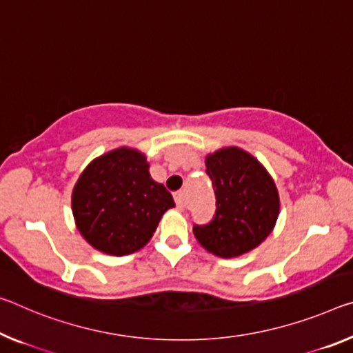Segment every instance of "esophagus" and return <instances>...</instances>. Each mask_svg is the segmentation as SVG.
<instances>
[{"label":"esophagus","instance_id":"obj_1","mask_svg":"<svg viewBox=\"0 0 353 353\" xmlns=\"http://www.w3.org/2000/svg\"><path fill=\"white\" fill-rule=\"evenodd\" d=\"M174 199H176V204H177L179 209H185V207H187L185 193H183V192H176L174 193Z\"/></svg>","mask_w":353,"mask_h":353}]
</instances>
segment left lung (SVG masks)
<instances>
[{
    "label": "left lung",
    "instance_id": "1",
    "mask_svg": "<svg viewBox=\"0 0 353 353\" xmlns=\"http://www.w3.org/2000/svg\"><path fill=\"white\" fill-rule=\"evenodd\" d=\"M205 171L216 196L215 216L194 226L201 247L218 257H237L264 242L279 215L273 177L256 157L237 146L205 155Z\"/></svg>",
    "mask_w": 353,
    "mask_h": 353
}]
</instances>
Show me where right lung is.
I'll use <instances>...</instances> for the list:
<instances>
[{"label":"right lung","instance_id":"1","mask_svg":"<svg viewBox=\"0 0 353 353\" xmlns=\"http://www.w3.org/2000/svg\"><path fill=\"white\" fill-rule=\"evenodd\" d=\"M174 199L150 177L146 155L117 148L94 159L72 192L75 226L92 248L111 256L141 250Z\"/></svg>","mask_w":353,"mask_h":353}]
</instances>
